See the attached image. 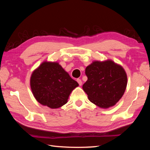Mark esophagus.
I'll list each match as a JSON object with an SVG mask.
<instances>
[{
  "mask_svg": "<svg viewBox=\"0 0 150 150\" xmlns=\"http://www.w3.org/2000/svg\"><path fill=\"white\" fill-rule=\"evenodd\" d=\"M77 82H78L79 85H80V86H81V85H82V81L81 80V79H77Z\"/></svg>",
  "mask_w": 150,
  "mask_h": 150,
  "instance_id": "obj_1",
  "label": "esophagus"
}]
</instances>
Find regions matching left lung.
<instances>
[{
    "label": "left lung",
    "instance_id": "1",
    "mask_svg": "<svg viewBox=\"0 0 150 150\" xmlns=\"http://www.w3.org/2000/svg\"><path fill=\"white\" fill-rule=\"evenodd\" d=\"M87 81L82 86L89 100L102 108L114 106L126 90L127 75L121 66L111 60L94 61L86 68Z\"/></svg>",
    "mask_w": 150,
    "mask_h": 150
}]
</instances>
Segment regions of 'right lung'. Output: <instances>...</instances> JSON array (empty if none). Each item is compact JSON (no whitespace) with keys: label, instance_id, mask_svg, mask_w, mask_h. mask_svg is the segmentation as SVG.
Segmentation results:
<instances>
[{"label":"right lung","instance_id":"1","mask_svg":"<svg viewBox=\"0 0 150 150\" xmlns=\"http://www.w3.org/2000/svg\"><path fill=\"white\" fill-rule=\"evenodd\" d=\"M78 86L57 62H42L34 70L30 79L31 89L36 100L52 109L66 104L71 92Z\"/></svg>","mask_w":150,"mask_h":150}]
</instances>
